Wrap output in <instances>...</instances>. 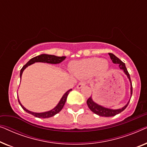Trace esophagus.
<instances>
[{
	"label": "esophagus",
	"mask_w": 147,
	"mask_h": 147,
	"mask_svg": "<svg viewBox=\"0 0 147 147\" xmlns=\"http://www.w3.org/2000/svg\"><path fill=\"white\" fill-rule=\"evenodd\" d=\"M86 82H80L79 84H78V86H77V88H78V89H80V88H82L83 87V86H84L86 85Z\"/></svg>",
	"instance_id": "esophagus-1"
}]
</instances>
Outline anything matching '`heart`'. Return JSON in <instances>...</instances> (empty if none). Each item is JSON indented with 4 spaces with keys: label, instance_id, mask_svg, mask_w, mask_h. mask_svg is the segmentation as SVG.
Here are the masks:
<instances>
[{
    "label": "heart",
    "instance_id": "heart-1",
    "mask_svg": "<svg viewBox=\"0 0 147 147\" xmlns=\"http://www.w3.org/2000/svg\"><path fill=\"white\" fill-rule=\"evenodd\" d=\"M108 66L106 60L99 57H91L72 63L71 70L76 77L86 78L93 75L96 71H106Z\"/></svg>",
    "mask_w": 147,
    "mask_h": 147
}]
</instances>
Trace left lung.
Segmentation results:
<instances>
[{"instance_id":"1","label":"left lung","mask_w":147,"mask_h":147,"mask_svg":"<svg viewBox=\"0 0 147 147\" xmlns=\"http://www.w3.org/2000/svg\"><path fill=\"white\" fill-rule=\"evenodd\" d=\"M109 55L110 57V59H112V62H113L114 63H118V65H119L120 69L123 70L126 75L127 76L128 79H129V81L130 82V96H132V82H131V80H130V74L128 72L127 69H126L125 66V63H123V62H122L119 58H118L116 56L114 55V54L109 53ZM129 102L130 100L123 108H120V109H117V110H112V109H110V108L103 107V106L100 105H98V104H96V102H94L93 101V100H92V96H90L87 100V104H88V108H89L90 110L93 112L94 113L98 114V115H99L100 116L110 117V116H114L115 115H116V114L120 113V112H122L123 110H125L126 108L128 106V104H129Z\"/></svg>"}]
</instances>
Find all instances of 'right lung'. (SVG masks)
I'll return each mask as SVG.
<instances>
[{
    "label": "right lung",
    "mask_w": 147,
    "mask_h": 147,
    "mask_svg": "<svg viewBox=\"0 0 147 147\" xmlns=\"http://www.w3.org/2000/svg\"><path fill=\"white\" fill-rule=\"evenodd\" d=\"M66 58L65 56H62V57H57V56L55 55H47V54H41V55L36 56V57L32 58L29 60V61L27 62V63L25 64V65L22 67V69H21V71H20V78L21 79V76H22V74L24 71V69H25L26 67H27L28 66L31 65L35 62H43V63H51V64H57V63H61V61H63L64 59ZM71 89H70L68 90L67 92H66L64 95L62 96L61 99L60 100V101L57 106H55L53 109H52L51 110H49V111L47 112H41V113H36V112H33L31 111H29L27 109L24 107V106L22 105L20 102L19 98H18V101H19L20 105L21 106V107L23 108V109L27 112V113H29L33 115L35 117L39 118H50L53 116L55 114H57V113L61 111L62 110V108H63L64 105H65V103L66 102V100H67V97L69 94V92L71 91Z\"/></svg>",
    "instance_id": "obj_1"
}]
</instances>
